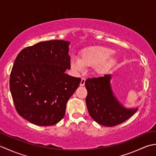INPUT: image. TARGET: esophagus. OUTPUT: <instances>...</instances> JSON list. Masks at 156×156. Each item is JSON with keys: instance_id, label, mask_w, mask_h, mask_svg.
<instances>
[{"instance_id": "1", "label": "esophagus", "mask_w": 156, "mask_h": 156, "mask_svg": "<svg viewBox=\"0 0 156 156\" xmlns=\"http://www.w3.org/2000/svg\"><path fill=\"white\" fill-rule=\"evenodd\" d=\"M85 82H86V78H82L80 85V86H84L85 84Z\"/></svg>"}]
</instances>
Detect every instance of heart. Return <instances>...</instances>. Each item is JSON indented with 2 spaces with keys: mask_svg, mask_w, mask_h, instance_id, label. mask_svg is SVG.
I'll return each mask as SVG.
<instances>
[{
  "mask_svg": "<svg viewBox=\"0 0 156 156\" xmlns=\"http://www.w3.org/2000/svg\"><path fill=\"white\" fill-rule=\"evenodd\" d=\"M114 51L108 48L97 46L90 48L83 52L81 59L73 57L70 65L75 72H83L86 67H96L98 73H104L111 64L109 58L113 54Z\"/></svg>",
  "mask_w": 156,
  "mask_h": 156,
  "instance_id": "1",
  "label": "heart"
}]
</instances>
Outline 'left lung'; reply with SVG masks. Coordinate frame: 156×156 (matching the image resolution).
<instances>
[{
    "label": "left lung",
    "instance_id": "left-lung-1",
    "mask_svg": "<svg viewBox=\"0 0 156 156\" xmlns=\"http://www.w3.org/2000/svg\"><path fill=\"white\" fill-rule=\"evenodd\" d=\"M111 75L88 78L85 87L88 91L86 103L90 117L103 126L112 127L127 121L136 108H127L114 96L111 85Z\"/></svg>",
    "mask_w": 156,
    "mask_h": 156
}]
</instances>
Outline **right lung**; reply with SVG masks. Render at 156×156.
Listing matches in <instances>:
<instances>
[{"label":"right lung","mask_w":156,"mask_h":156,"mask_svg":"<svg viewBox=\"0 0 156 156\" xmlns=\"http://www.w3.org/2000/svg\"><path fill=\"white\" fill-rule=\"evenodd\" d=\"M69 41H41L16 56L10 76V90L16 111L31 123L50 126L64 118L68 101L81 78L65 72L70 68Z\"/></svg>","instance_id":"add662e5"}]
</instances>
